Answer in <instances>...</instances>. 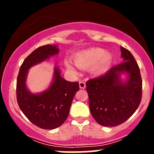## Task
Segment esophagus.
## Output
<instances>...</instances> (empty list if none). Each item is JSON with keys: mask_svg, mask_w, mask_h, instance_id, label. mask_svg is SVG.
<instances>
[{"mask_svg": "<svg viewBox=\"0 0 154 154\" xmlns=\"http://www.w3.org/2000/svg\"><path fill=\"white\" fill-rule=\"evenodd\" d=\"M79 88H81V89H85L86 87V85H85V82H84L83 81H80V82H79Z\"/></svg>", "mask_w": 154, "mask_h": 154, "instance_id": "34e87169", "label": "esophagus"}]
</instances>
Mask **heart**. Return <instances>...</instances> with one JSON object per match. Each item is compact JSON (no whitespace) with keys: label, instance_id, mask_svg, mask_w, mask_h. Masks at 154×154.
<instances>
[{"label":"heart","instance_id":"b5f03b06","mask_svg":"<svg viewBox=\"0 0 154 154\" xmlns=\"http://www.w3.org/2000/svg\"><path fill=\"white\" fill-rule=\"evenodd\" d=\"M113 60V55L109 51H104L100 48H92L77 53L74 57V63L77 68L88 69L94 76L103 75L110 66ZM65 66L72 73L77 72L71 63L65 61Z\"/></svg>","mask_w":154,"mask_h":154}]
</instances>
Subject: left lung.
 I'll list each match as a JSON object with an SVG mask.
<instances>
[{"label":"left lung","mask_w":154,"mask_h":154,"mask_svg":"<svg viewBox=\"0 0 154 154\" xmlns=\"http://www.w3.org/2000/svg\"><path fill=\"white\" fill-rule=\"evenodd\" d=\"M120 50L123 62L86 82L91 114L104 127L125 122L138 108L142 97L138 65L130 51L122 46Z\"/></svg>","instance_id":"8db88e82"}]
</instances>
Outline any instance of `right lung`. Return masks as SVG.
<instances>
[{
    "instance_id": "right-lung-1",
    "label": "right lung",
    "mask_w": 154,
    "mask_h": 154,
    "mask_svg": "<svg viewBox=\"0 0 154 154\" xmlns=\"http://www.w3.org/2000/svg\"><path fill=\"white\" fill-rule=\"evenodd\" d=\"M59 54L57 45H46L35 50L26 58L19 69L17 82V98L23 114L32 123L45 130L61 126L69 113L79 83L66 81L59 66H54L52 80L46 89L32 93L26 85L29 70Z\"/></svg>"
}]
</instances>
